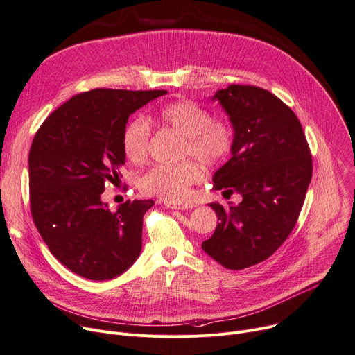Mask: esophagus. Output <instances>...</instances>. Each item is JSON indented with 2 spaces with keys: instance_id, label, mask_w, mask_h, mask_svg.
<instances>
[{
  "instance_id": "34e87169",
  "label": "esophagus",
  "mask_w": 355,
  "mask_h": 355,
  "mask_svg": "<svg viewBox=\"0 0 355 355\" xmlns=\"http://www.w3.org/2000/svg\"><path fill=\"white\" fill-rule=\"evenodd\" d=\"M165 204H166V207L175 209V210H190V209L194 207V204L189 202V201H185V202H171V201H168Z\"/></svg>"
}]
</instances>
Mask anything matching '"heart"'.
<instances>
[{"label": "heart", "mask_w": 355, "mask_h": 355, "mask_svg": "<svg viewBox=\"0 0 355 355\" xmlns=\"http://www.w3.org/2000/svg\"><path fill=\"white\" fill-rule=\"evenodd\" d=\"M162 126L182 135L180 154L193 157L207 168L225 164L234 149L236 137L230 121L213 116L211 112L191 99H180L162 106L151 116ZM151 126L145 118L130 119L122 130V149L134 164H142L148 155ZM202 178L200 164L182 161L177 165H155L139 180V189L148 196L177 202L187 198L190 187Z\"/></svg>", "instance_id": "heart-1"}]
</instances>
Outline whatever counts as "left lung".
I'll use <instances>...</instances> for the list:
<instances>
[{"label":"left lung","mask_w":355,"mask_h":355,"mask_svg":"<svg viewBox=\"0 0 355 355\" xmlns=\"http://www.w3.org/2000/svg\"><path fill=\"white\" fill-rule=\"evenodd\" d=\"M213 99L227 112L236 137L213 189L240 194L241 201L210 202L218 221L201 248L221 266L240 270L270 257L292 233L312 178V155L300 119L269 90L229 85Z\"/></svg>","instance_id":"obj_1"}]
</instances>
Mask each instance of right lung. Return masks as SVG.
I'll return each mask as SVG.
<instances>
[{
	"instance_id": "1",
	"label": "right lung",
	"mask_w": 355,
	"mask_h": 355,
	"mask_svg": "<svg viewBox=\"0 0 355 355\" xmlns=\"http://www.w3.org/2000/svg\"><path fill=\"white\" fill-rule=\"evenodd\" d=\"M166 90L93 89L70 98L37 130L28 154L30 210L51 254L92 281L123 273L142 249L144 214L154 200L110 211L101 196L125 164L128 118Z\"/></svg>"
}]
</instances>
